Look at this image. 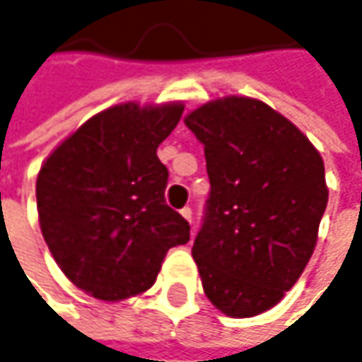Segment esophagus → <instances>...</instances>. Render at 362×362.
Here are the masks:
<instances>
[{
	"mask_svg": "<svg viewBox=\"0 0 362 362\" xmlns=\"http://www.w3.org/2000/svg\"><path fill=\"white\" fill-rule=\"evenodd\" d=\"M181 215H183V217H185V219L189 221V223H191V217H193V211L189 209V207H185V209H181Z\"/></svg>",
	"mask_w": 362,
	"mask_h": 362,
	"instance_id": "obj_1",
	"label": "esophagus"
}]
</instances>
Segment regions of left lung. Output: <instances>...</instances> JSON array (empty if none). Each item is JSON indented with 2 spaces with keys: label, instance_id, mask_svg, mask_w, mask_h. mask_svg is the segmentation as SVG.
<instances>
[{
  "label": "left lung",
  "instance_id": "obj_1",
  "mask_svg": "<svg viewBox=\"0 0 362 362\" xmlns=\"http://www.w3.org/2000/svg\"><path fill=\"white\" fill-rule=\"evenodd\" d=\"M205 145L211 193L193 243L203 291L223 315L269 311L303 275L329 201L309 137L261 99L227 95L185 115Z\"/></svg>",
  "mask_w": 362,
  "mask_h": 362
}]
</instances>
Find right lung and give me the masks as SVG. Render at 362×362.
Here are the masks:
<instances>
[{
    "label": "right lung",
    "mask_w": 362,
    "mask_h": 362,
    "mask_svg": "<svg viewBox=\"0 0 362 362\" xmlns=\"http://www.w3.org/2000/svg\"><path fill=\"white\" fill-rule=\"evenodd\" d=\"M183 109V101L103 109L41 165L43 239L65 277L95 299L145 293L167 251L189 241V223L165 203L169 171L157 157Z\"/></svg>",
    "instance_id": "add662e5"
}]
</instances>
